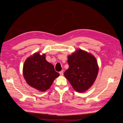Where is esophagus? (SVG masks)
I'll return each mask as SVG.
<instances>
[{
    "instance_id": "obj_1",
    "label": "esophagus",
    "mask_w": 123,
    "mask_h": 123,
    "mask_svg": "<svg viewBox=\"0 0 123 123\" xmlns=\"http://www.w3.org/2000/svg\"><path fill=\"white\" fill-rule=\"evenodd\" d=\"M64 72H63V70H62V71H61V72H59V74H60V75H61V76H62L64 75V73H63Z\"/></svg>"
}]
</instances>
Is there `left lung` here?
Instances as JSON below:
<instances>
[{"instance_id":"1","label":"left lung","mask_w":123,"mask_h":123,"mask_svg":"<svg viewBox=\"0 0 123 123\" xmlns=\"http://www.w3.org/2000/svg\"><path fill=\"white\" fill-rule=\"evenodd\" d=\"M68 69L64 73L65 77L76 91L83 92L95 82L98 73L96 58L91 53L80 49L68 56Z\"/></svg>"}]
</instances>
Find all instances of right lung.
Returning <instances> with one entry per match:
<instances>
[{"label":"right lung","instance_id":"right-lung-1","mask_svg":"<svg viewBox=\"0 0 123 123\" xmlns=\"http://www.w3.org/2000/svg\"><path fill=\"white\" fill-rule=\"evenodd\" d=\"M23 76L30 86L40 92H46L59 76L53 65L46 60V55L35 53L28 57L23 66Z\"/></svg>","mask_w":123,"mask_h":123}]
</instances>
